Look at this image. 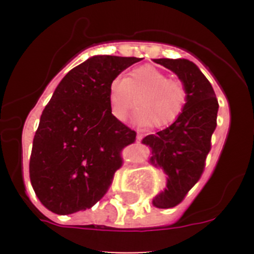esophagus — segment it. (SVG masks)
<instances>
[{
    "mask_svg": "<svg viewBox=\"0 0 254 254\" xmlns=\"http://www.w3.org/2000/svg\"><path fill=\"white\" fill-rule=\"evenodd\" d=\"M146 136V135L145 134H142V132H137V137H136V139H137V141H142V139H143V137H145Z\"/></svg>",
    "mask_w": 254,
    "mask_h": 254,
    "instance_id": "obj_1",
    "label": "esophagus"
}]
</instances>
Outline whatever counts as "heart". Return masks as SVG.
I'll return each instance as SVG.
<instances>
[{
  "label": "heart",
  "instance_id": "obj_1",
  "mask_svg": "<svg viewBox=\"0 0 254 254\" xmlns=\"http://www.w3.org/2000/svg\"><path fill=\"white\" fill-rule=\"evenodd\" d=\"M108 98L117 119L124 120L134 106L137 124L160 129L172 125L183 114L189 92L182 79L167 77L152 65H142L129 71L125 78H113Z\"/></svg>",
  "mask_w": 254,
  "mask_h": 254
}]
</instances>
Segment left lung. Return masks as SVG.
<instances>
[{
    "instance_id": "1",
    "label": "left lung",
    "mask_w": 254,
    "mask_h": 254,
    "mask_svg": "<svg viewBox=\"0 0 254 254\" xmlns=\"http://www.w3.org/2000/svg\"><path fill=\"white\" fill-rule=\"evenodd\" d=\"M186 83L188 104L183 114L165 130L147 135L142 142L150 146V161L168 176L167 188L155 196L153 205L170 209L181 204L205 170L211 136L216 129L217 103L211 84L198 66L186 59H155Z\"/></svg>"
}]
</instances>
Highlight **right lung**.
Returning <instances> with one entry per match:
<instances>
[{
	"label": "right lung",
	"instance_id": "add662e5",
	"mask_svg": "<svg viewBox=\"0 0 254 254\" xmlns=\"http://www.w3.org/2000/svg\"><path fill=\"white\" fill-rule=\"evenodd\" d=\"M141 59L98 55L68 71L40 117L33 140V189L59 215L89 209L101 200L123 166V148L136 132L112 114L113 78Z\"/></svg>",
	"mask_w": 254,
	"mask_h": 254
}]
</instances>
